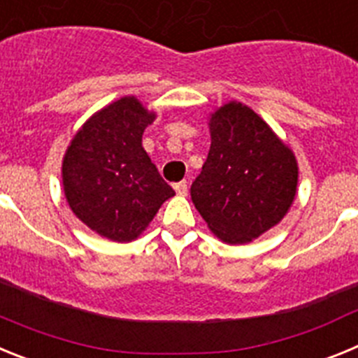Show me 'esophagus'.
Listing matches in <instances>:
<instances>
[{"label":"esophagus","instance_id":"1","mask_svg":"<svg viewBox=\"0 0 358 358\" xmlns=\"http://www.w3.org/2000/svg\"><path fill=\"white\" fill-rule=\"evenodd\" d=\"M173 188H176L177 195H186V194H188V185H186V181L176 182V185H173Z\"/></svg>","mask_w":358,"mask_h":358}]
</instances>
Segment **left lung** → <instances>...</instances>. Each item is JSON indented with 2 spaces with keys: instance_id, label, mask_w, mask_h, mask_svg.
Segmentation results:
<instances>
[{
  "instance_id": "8db88e82",
  "label": "left lung",
  "mask_w": 358,
  "mask_h": 358,
  "mask_svg": "<svg viewBox=\"0 0 358 358\" xmlns=\"http://www.w3.org/2000/svg\"><path fill=\"white\" fill-rule=\"evenodd\" d=\"M210 129L211 147L189 189L192 201L218 238L251 242L289 211L297 186L296 157L242 103L220 107Z\"/></svg>"
}]
</instances>
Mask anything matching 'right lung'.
<instances>
[{
  "label": "right lung",
  "mask_w": 358,
  "mask_h": 358,
  "mask_svg": "<svg viewBox=\"0 0 358 358\" xmlns=\"http://www.w3.org/2000/svg\"><path fill=\"white\" fill-rule=\"evenodd\" d=\"M154 118L134 96L122 98L84 123L64 156L69 208L115 242L138 238L161 204L176 195L141 145Z\"/></svg>",
  "instance_id": "right-lung-1"
}]
</instances>
